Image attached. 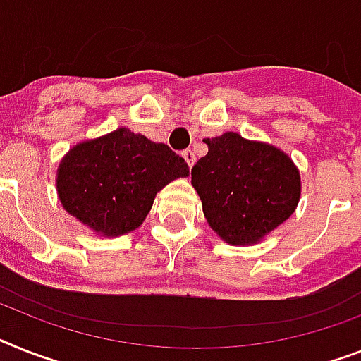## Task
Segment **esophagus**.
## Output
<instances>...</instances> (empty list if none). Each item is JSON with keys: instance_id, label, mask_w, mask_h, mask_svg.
<instances>
[{"instance_id": "esophagus-1", "label": "esophagus", "mask_w": 361, "mask_h": 361, "mask_svg": "<svg viewBox=\"0 0 361 361\" xmlns=\"http://www.w3.org/2000/svg\"><path fill=\"white\" fill-rule=\"evenodd\" d=\"M183 159L186 160L188 168H193V164H195V154H193L192 151H190V149H188V151H184Z\"/></svg>"}]
</instances>
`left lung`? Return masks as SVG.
Masks as SVG:
<instances>
[{
  "label": "left lung",
  "instance_id": "obj_1",
  "mask_svg": "<svg viewBox=\"0 0 361 361\" xmlns=\"http://www.w3.org/2000/svg\"><path fill=\"white\" fill-rule=\"evenodd\" d=\"M208 153L192 169V186L208 225L228 245H255L295 212L300 173L290 154L238 133L202 140Z\"/></svg>",
  "mask_w": 361,
  "mask_h": 361
}]
</instances>
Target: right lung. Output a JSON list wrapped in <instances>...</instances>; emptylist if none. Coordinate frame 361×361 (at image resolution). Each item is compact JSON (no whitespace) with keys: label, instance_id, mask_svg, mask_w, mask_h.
Instances as JSON below:
<instances>
[{"label":"right lung","instance_id":"right-lung-1","mask_svg":"<svg viewBox=\"0 0 361 361\" xmlns=\"http://www.w3.org/2000/svg\"><path fill=\"white\" fill-rule=\"evenodd\" d=\"M190 175L166 144L127 127L85 140L62 157L56 195L62 208L97 236L116 238L145 221L157 193Z\"/></svg>","mask_w":361,"mask_h":361}]
</instances>
